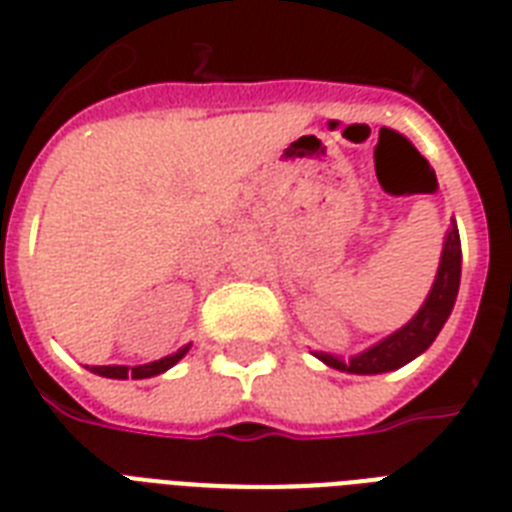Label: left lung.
Instances as JSON below:
<instances>
[{
  "mask_svg": "<svg viewBox=\"0 0 512 512\" xmlns=\"http://www.w3.org/2000/svg\"><path fill=\"white\" fill-rule=\"evenodd\" d=\"M460 273V231H457V223L452 220L449 231H446L441 263H438L433 287H430L420 311L414 313L404 327L396 329L393 335L382 337L380 342H374L372 348L361 350V353L350 358L332 356V353H324V350H313V356L324 361L327 366H332V369H337V372L348 374H382L401 369V366L414 361L420 353H425L438 337V332L444 329L446 319H449V313L454 308V300H457V292H460Z\"/></svg>",
  "mask_w": 512,
  "mask_h": 512,
  "instance_id": "obj_1",
  "label": "left lung"
}]
</instances>
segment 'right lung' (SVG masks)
I'll list each match as a JSON object with an SVG mask.
<instances>
[{
  "label": "right lung",
  "instance_id": "obj_1",
  "mask_svg": "<svg viewBox=\"0 0 512 512\" xmlns=\"http://www.w3.org/2000/svg\"><path fill=\"white\" fill-rule=\"evenodd\" d=\"M191 342L183 345V348L172 353V356H164L159 361H151V364H140V366H87L92 374H100V377H111V380H148V377H156V374L167 372L172 366L180 361V358L188 353Z\"/></svg>",
  "mask_w": 512,
  "mask_h": 512
}]
</instances>
